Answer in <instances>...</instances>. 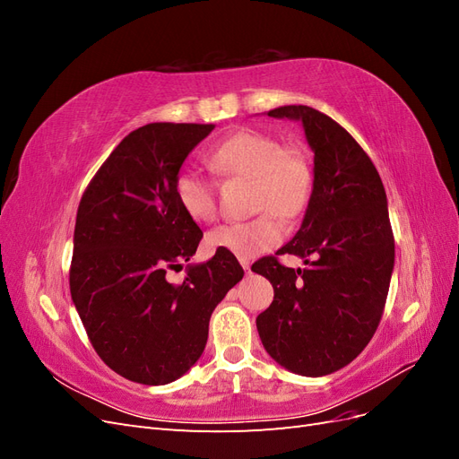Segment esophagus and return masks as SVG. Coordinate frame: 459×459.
I'll return each mask as SVG.
<instances>
[{
    "instance_id": "34e87169",
    "label": "esophagus",
    "mask_w": 459,
    "mask_h": 459,
    "mask_svg": "<svg viewBox=\"0 0 459 459\" xmlns=\"http://www.w3.org/2000/svg\"><path fill=\"white\" fill-rule=\"evenodd\" d=\"M241 266H243L245 273H251V264H248V260H241Z\"/></svg>"
}]
</instances>
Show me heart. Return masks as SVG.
<instances>
[{
    "instance_id": "b5f03b06",
    "label": "heart",
    "mask_w": 459,
    "mask_h": 459,
    "mask_svg": "<svg viewBox=\"0 0 459 459\" xmlns=\"http://www.w3.org/2000/svg\"><path fill=\"white\" fill-rule=\"evenodd\" d=\"M208 162L224 176L253 179V208L264 211L251 220L218 226L206 235L208 247L248 260L280 245L285 235L280 216L295 218L310 201L312 170L302 152L283 149L270 134L241 130L208 152ZM174 197L193 220L211 221L216 214L214 186L197 170L176 174Z\"/></svg>"
}]
</instances>
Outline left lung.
Here are the masks:
<instances>
[{
    "label": "left lung",
    "instance_id": "1",
    "mask_svg": "<svg viewBox=\"0 0 459 459\" xmlns=\"http://www.w3.org/2000/svg\"><path fill=\"white\" fill-rule=\"evenodd\" d=\"M268 117L302 124L314 182L299 231L275 253L300 256L307 268H285L275 256L253 264L273 287L256 329L277 364L322 377L351 364L381 322L394 268L386 193L366 151L327 115L287 105Z\"/></svg>",
    "mask_w": 459,
    "mask_h": 459
}]
</instances>
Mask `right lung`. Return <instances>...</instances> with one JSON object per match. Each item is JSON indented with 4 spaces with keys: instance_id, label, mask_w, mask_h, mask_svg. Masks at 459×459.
Listing matches in <instances>:
<instances>
[{
    "instance_id": "right-lung-1",
    "label": "right lung",
    "mask_w": 459,
    "mask_h": 459,
    "mask_svg": "<svg viewBox=\"0 0 459 459\" xmlns=\"http://www.w3.org/2000/svg\"><path fill=\"white\" fill-rule=\"evenodd\" d=\"M212 124L152 122L128 134L80 201L71 295L95 352L122 377L166 385L201 358L208 322L243 280L226 251L193 264L201 228L174 197V178ZM187 261L172 286L165 270Z\"/></svg>"
}]
</instances>
